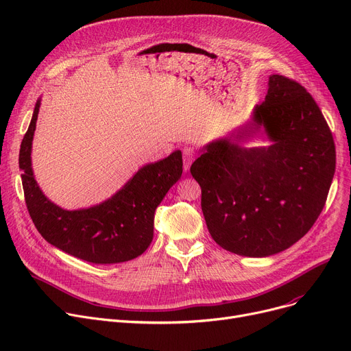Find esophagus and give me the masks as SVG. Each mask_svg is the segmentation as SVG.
Segmentation results:
<instances>
[{
  "mask_svg": "<svg viewBox=\"0 0 351 351\" xmlns=\"http://www.w3.org/2000/svg\"><path fill=\"white\" fill-rule=\"evenodd\" d=\"M193 159H195L193 147H185V149H183V169H185L186 172L189 171Z\"/></svg>",
  "mask_w": 351,
  "mask_h": 351,
  "instance_id": "esophagus-1",
  "label": "esophagus"
}]
</instances>
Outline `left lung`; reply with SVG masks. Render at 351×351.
Masks as SVG:
<instances>
[{
    "instance_id": "obj_1",
    "label": "left lung",
    "mask_w": 351,
    "mask_h": 351,
    "mask_svg": "<svg viewBox=\"0 0 351 351\" xmlns=\"http://www.w3.org/2000/svg\"><path fill=\"white\" fill-rule=\"evenodd\" d=\"M259 133L269 147L241 146ZM335 171V141L319 105L283 75L269 77L247 123L202 147L191 166L213 241L247 257L300 241L324 208Z\"/></svg>"
}]
</instances>
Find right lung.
I'll return each instance as SVG.
<instances>
[{
    "instance_id": "add662e5",
    "label": "right lung",
    "mask_w": 351,
    "mask_h": 351,
    "mask_svg": "<svg viewBox=\"0 0 351 351\" xmlns=\"http://www.w3.org/2000/svg\"><path fill=\"white\" fill-rule=\"evenodd\" d=\"M40 106L41 98L20 149L25 204L36 230L52 246L89 263H122L141 256L154 239L156 208L182 176V152L142 166L99 205L66 210L51 202L34 178L31 151Z\"/></svg>"
}]
</instances>
